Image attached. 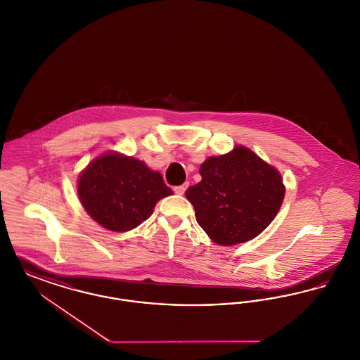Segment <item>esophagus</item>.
Here are the masks:
<instances>
[{
    "instance_id": "esophagus-1",
    "label": "esophagus",
    "mask_w": 360,
    "mask_h": 360,
    "mask_svg": "<svg viewBox=\"0 0 360 360\" xmlns=\"http://www.w3.org/2000/svg\"><path fill=\"white\" fill-rule=\"evenodd\" d=\"M188 184H184V185H181V186H175L174 188V193L175 194H179V195H182L184 193H185V190L188 188Z\"/></svg>"
}]
</instances>
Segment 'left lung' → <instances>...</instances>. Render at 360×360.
<instances>
[{"instance_id": "obj_1", "label": "left lung", "mask_w": 360, "mask_h": 360, "mask_svg": "<svg viewBox=\"0 0 360 360\" xmlns=\"http://www.w3.org/2000/svg\"><path fill=\"white\" fill-rule=\"evenodd\" d=\"M200 174L201 182L185 194L197 223L221 245L257 238L274 220L285 197L281 174L241 146L207 158Z\"/></svg>"}]
</instances>
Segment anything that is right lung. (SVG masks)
<instances>
[{
    "instance_id": "add662e5",
    "label": "right lung",
    "mask_w": 360,
    "mask_h": 360,
    "mask_svg": "<svg viewBox=\"0 0 360 360\" xmlns=\"http://www.w3.org/2000/svg\"><path fill=\"white\" fill-rule=\"evenodd\" d=\"M172 194L159 172L144 162L120 154L94 159L78 182V195L93 220L103 228L125 232L146 221L155 204Z\"/></svg>"
}]
</instances>
